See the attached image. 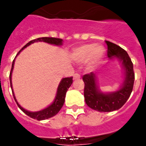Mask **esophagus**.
<instances>
[{
	"label": "esophagus",
	"instance_id": "esophagus-1",
	"mask_svg": "<svg viewBox=\"0 0 146 146\" xmlns=\"http://www.w3.org/2000/svg\"><path fill=\"white\" fill-rule=\"evenodd\" d=\"M80 75L78 74V73H75V74L73 75V80H78V79H80Z\"/></svg>",
	"mask_w": 146,
	"mask_h": 146
}]
</instances>
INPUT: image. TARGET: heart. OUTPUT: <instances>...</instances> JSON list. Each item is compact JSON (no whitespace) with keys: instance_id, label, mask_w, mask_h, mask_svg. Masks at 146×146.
<instances>
[{"instance_id":"b5f03b06","label":"heart","mask_w":146,"mask_h":146,"mask_svg":"<svg viewBox=\"0 0 146 146\" xmlns=\"http://www.w3.org/2000/svg\"><path fill=\"white\" fill-rule=\"evenodd\" d=\"M104 50L100 45H95L93 43L84 44L73 50L71 57L73 60L78 63L85 61L89 57L90 64L93 65L100 60L103 56Z\"/></svg>"}]
</instances>
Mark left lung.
<instances>
[{
  "label": "left lung",
  "mask_w": 146,
  "mask_h": 146,
  "mask_svg": "<svg viewBox=\"0 0 146 146\" xmlns=\"http://www.w3.org/2000/svg\"><path fill=\"white\" fill-rule=\"evenodd\" d=\"M106 43L107 44L108 57L110 60L116 57L122 63L124 81L119 90L105 93L99 90L96 73L91 72L83 76L86 103L89 107L99 112H112L122 107L131 95L135 80L133 64L127 52L110 41L106 40Z\"/></svg>",
  "instance_id": "1"
}]
</instances>
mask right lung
I'll list each match as a JSON object with an SVG mask.
<instances>
[{
    "mask_svg": "<svg viewBox=\"0 0 146 146\" xmlns=\"http://www.w3.org/2000/svg\"><path fill=\"white\" fill-rule=\"evenodd\" d=\"M38 41H43L45 43H50V44H53V45H56V46H60L63 44V40L60 38H55V37H40V38L35 39L33 40H31L29 43H27L25 46L21 49V50L19 51V53L21 50H23L24 48H26L27 46H28L29 45H31V43H35V42H38ZM17 53V55L19 54ZM14 61L15 59L12 63V66H11V70L10 72V83H11V87L12 90V93H13V96H14V100L17 103L18 107L21 109L23 112H24L26 115H27L30 117L33 118L34 119L36 120H44L49 118H51L56 115L59 113V111L61 110V108L63 106L64 101H65L66 93V91L68 90V89L71 86V84L73 83V77H66L62 79V80L60 81V83L59 84L58 88H57V91H56V94L55 100L53 101V103L50 105L48 107H46V109L40 110V111H37V112H30L27 110H24V108L21 107V106L19 105V103H17L15 96H14V91H13V88H12V83H11V76H12V71L14 69Z\"/></svg>",
    "mask_w": 146,
    "mask_h": 146,
    "instance_id": "1",
    "label": "right lung"
}]
</instances>
